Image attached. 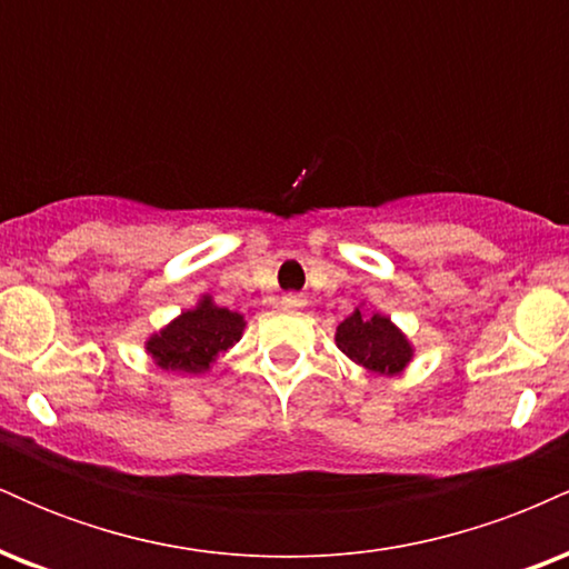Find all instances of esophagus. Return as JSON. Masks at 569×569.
Wrapping results in <instances>:
<instances>
[{
	"label": "esophagus",
	"instance_id": "34e87169",
	"mask_svg": "<svg viewBox=\"0 0 569 569\" xmlns=\"http://www.w3.org/2000/svg\"><path fill=\"white\" fill-rule=\"evenodd\" d=\"M280 302H283V307H293V310H297V307H305L307 305V299L302 297V293H286V297L280 299Z\"/></svg>",
	"mask_w": 569,
	"mask_h": 569
}]
</instances>
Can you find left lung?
<instances>
[{
	"label": "left lung",
	"mask_w": 569,
	"mask_h": 569,
	"mask_svg": "<svg viewBox=\"0 0 569 569\" xmlns=\"http://www.w3.org/2000/svg\"><path fill=\"white\" fill-rule=\"evenodd\" d=\"M337 348L356 361L358 367L375 371V375L396 377L409 367L415 358V348L398 326L382 312H369L363 316L361 307L352 310L337 326Z\"/></svg>",
	"instance_id": "1"
}]
</instances>
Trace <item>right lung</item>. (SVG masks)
I'll list each match as a JSON object with an SVG mask.
<instances>
[{
    "label": "right lung",
    "instance_id": "right-lung-1",
    "mask_svg": "<svg viewBox=\"0 0 569 569\" xmlns=\"http://www.w3.org/2000/svg\"><path fill=\"white\" fill-rule=\"evenodd\" d=\"M246 321L240 312L219 307L211 297H202L192 310L176 316L147 339V352L166 371L179 375H206L243 337Z\"/></svg>",
    "mask_w": 569,
    "mask_h": 569
}]
</instances>
